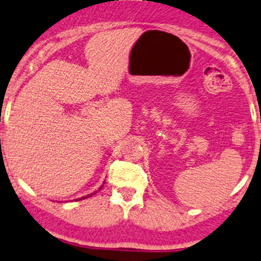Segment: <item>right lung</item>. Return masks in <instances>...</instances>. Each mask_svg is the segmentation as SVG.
Returning a JSON list of instances; mask_svg holds the SVG:
<instances>
[{"label":"right lung","mask_w":261,"mask_h":261,"mask_svg":"<svg viewBox=\"0 0 261 261\" xmlns=\"http://www.w3.org/2000/svg\"><path fill=\"white\" fill-rule=\"evenodd\" d=\"M102 187V186H101ZM101 187H100V189H101ZM91 195L93 194H89V195H87V197H83V198H81V199H85V198H89V197H91ZM81 199H76V200H81Z\"/></svg>","instance_id":"obj_1"}]
</instances>
